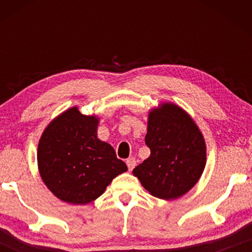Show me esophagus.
I'll list each match as a JSON object with an SVG mask.
<instances>
[{
  "mask_svg": "<svg viewBox=\"0 0 252 252\" xmlns=\"http://www.w3.org/2000/svg\"><path fill=\"white\" fill-rule=\"evenodd\" d=\"M126 164H127V167H128V170L132 171L133 168H134V166H135V164H136L135 158H133V157L128 158V159L126 160Z\"/></svg>",
  "mask_w": 252,
  "mask_h": 252,
  "instance_id": "1",
  "label": "esophagus"
}]
</instances>
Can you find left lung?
<instances>
[{"instance_id": "8db88e82", "label": "left lung", "mask_w": 252, "mask_h": 252, "mask_svg": "<svg viewBox=\"0 0 252 252\" xmlns=\"http://www.w3.org/2000/svg\"><path fill=\"white\" fill-rule=\"evenodd\" d=\"M146 144L150 156L133 170L155 197L175 199L190 190L206 164L204 136L180 106L160 103L148 115Z\"/></svg>"}]
</instances>
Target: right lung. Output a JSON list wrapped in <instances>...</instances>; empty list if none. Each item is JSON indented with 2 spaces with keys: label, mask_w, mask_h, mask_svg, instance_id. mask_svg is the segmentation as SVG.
I'll return each instance as SVG.
<instances>
[{
  "label": "right lung",
  "mask_w": 252,
  "mask_h": 252,
  "mask_svg": "<svg viewBox=\"0 0 252 252\" xmlns=\"http://www.w3.org/2000/svg\"><path fill=\"white\" fill-rule=\"evenodd\" d=\"M98 123L97 116L82 115L73 106L51 120L40 137L41 179L61 201L88 204L127 171L115 149L97 137Z\"/></svg>",
  "instance_id": "obj_1"
}]
</instances>
